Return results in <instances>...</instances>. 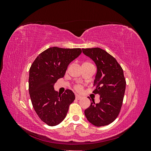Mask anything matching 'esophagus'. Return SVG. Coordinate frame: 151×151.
<instances>
[{
    "instance_id": "1",
    "label": "esophagus",
    "mask_w": 151,
    "mask_h": 151,
    "mask_svg": "<svg viewBox=\"0 0 151 151\" xmlns=\"http://www.w3.org/2000/svg\"><path fill=\"white\" fill-rule=\"evenodd\" d=\"M82 98V97L81 96L78 95V94H76V99H77V100H79Z\"/></svg>"
}]
</instances>
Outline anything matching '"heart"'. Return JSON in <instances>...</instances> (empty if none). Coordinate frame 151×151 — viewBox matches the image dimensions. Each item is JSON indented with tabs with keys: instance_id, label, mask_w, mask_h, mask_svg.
Listing matches in <instances>:
<instances>
[{
	"instance_id": "b5f03b06",
	"label": "heart",
	"mask_w": 151,
	"mask_h": 151,
	"mask_svg": "<svg viewBox=\"0 0 151 151\" xmlns=\"http://www.w3.org/2000/svg\"><path fill=\"white\" fill-rule=\"evenodd\" d=\"M75 88H76V89L77 91H81L82 89H83V88H82V86H81V85H76V86H75Z\"/></svg>"
}]
</instances>
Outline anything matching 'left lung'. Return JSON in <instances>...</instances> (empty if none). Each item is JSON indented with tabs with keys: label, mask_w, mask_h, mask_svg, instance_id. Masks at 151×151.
Listing matches in <instances>:
<instances>
[{
	"label": "left lung",
	"mask_w": 151,
	"mask_h": 151,
	"mask_svg": "<svg viewBox=\"0 0 151 151\" xmlns=\"http://www.w3.org/2000/svg\"><path fill=\"white\" fill-rule=\"evenodd\" d=\"M94 62L97 73L94 81V94L100 96V102H91L84 111L91 123L96 127L110 124L119 115L124 97L126 81L123 70L116 59L100 48L82 49ZM91 100V99H90Z\"/></svg>",
	"instance_id": "obj_1"
}]
</instances>
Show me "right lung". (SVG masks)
<instances>
[{
    "label": "right lung",
    "mask_w": 151,
    "mask_h": 151,
    "mask_svg": "<svg viewBox=\"0 0 151 151\" xmlns=\"http://www.w3.org/2000/svg\"><path fill=\"white\" fill-rule=\"evenodd\" d=\"M82 53L81 48L50 47L32 63L29 74V93L39 118L49 126H55L65 118L74 93L67 89L62 94L54 90L57 81L62 78L69 63Z\"/></svg>",
    "instance_id": "1"
}]
</instances>
